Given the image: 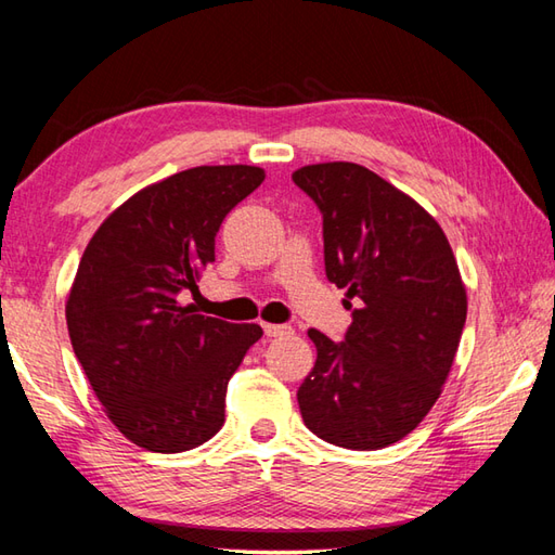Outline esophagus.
<instances>
[{
	"instance_id": "esophagus-1",
	"label": "esophagus",
	"mask_w": 555,
	"mask_h": 555,
	"mask_svg": "<svg viewBox=\"0 0 555 555\" xmlns=\"http://www.w3.org/2000/svg\"><path fill=\"white\" fill-rule=\"evenodd\" d=\"M262 330H264L267 336H286V334L293 332L288 324H269V322L262 324Z\"/></svg>"
}]
</instances>
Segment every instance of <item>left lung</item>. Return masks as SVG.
I'll list each match as a JSON object with an SVG mask.
<instances>
[{
	"instance_id": "left-lung-1",
	"label": "left lung",
	"mask_w": 555,
	"mask_h": 555,
	"mask_svg": "<svg viewBox=\"0 0 555 555\" xmlns=\"http://www.w3.org/2000/svg\"><path fill=\"white\" fill-rule=\"evenodd\" d=\"M293 182L318 204L324 271L351 310L344 341L308 332L318 361L298 389L302 421L346 450L387 448L448 379L466 322L457 262L438 221L358 163L306 166Z\"/></svg>"
}]
</instances>
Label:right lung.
Returning <instances> with one entry per match:
<instances>
[{
	"instance_id": "right-lung-1",
	"label": "right lung",
	"mask_w": 555,
	"mask_h": 555,
	"mask_svg": "<svg viewBox=\"0 0 555 555\" xmlns=\"http://www.w3.org/2000/svg\"><path fill=\"white\" fill-rule=\"evenodd\" d=\"M264 180L255 166H199L149 184L98 228L76 269L67 327L105 414L151 452H184L225 421V389L259 336L182 306L214 262L225 214Z\"/></svg>"
}]
</instances>
